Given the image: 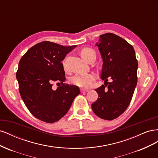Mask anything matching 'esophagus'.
<instances>
[{"label": "esophagus", "mask_w": 158, "mask_h": 158, "mask_svg": "<svg viewBox=\"0 0 158 158\" xmlns=\"http://www.w3.org/2000/svg\"><path fill=\"white\" fill-rule=\"evenodd\" d=\"M88 89H84V88H81L80 89V92H82V93L86 92H88Z\"/></svg>", "instance_id": "34e87169"}]
</instances>
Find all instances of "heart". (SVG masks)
I'll return each instance as SVG.
<instances>
[{
    "label": "heart",
    "instance_id": "b5f03b06",
    "mask_svg": "<svg viewBox=\"0 0 158 158\" xmlns=\"http://www.w3.org/2000/svg\"><path fill=\"white\" fill-rule=\"evenodd\" d=\"M93 54H95V51L92 49L89 48V47H85V48H83L80 51V55L85 61ZM63 66L64 67V63H63ZM95 77L96 76L94 73L77 74L71 78L70 81L75 85H77V86L80 88H86L91 86L93 81L95 79Z\"/></svg>",
    "mask_w": 158,
    "mask_h": 158
}]
</instances>
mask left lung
I'll list each match as a JSON object with an SVG mask.
<instances>
[{"label": "left lung", "instance_id": "obj_1", "mask_svg": "<svg viewBox=\"0 0 158 158\" xmlns=\"http://www.w3.org/2000/svg\"><path fill=\"white\" fill-rule=\"evenodd\" d=\"M96 45L103 61L101 78L106 82L95 89L98 98L92 108L99 118L111 121L125 112L131 102L137 84L138 61L133 47L114 33L100 35ZM108 78L111 83L107 82Z\"/></svg>", "mask_w": 158, "mask_h": 158}]
</instances>
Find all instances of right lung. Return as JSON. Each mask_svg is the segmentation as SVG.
<instances>
[{
	"label": "right lung",
	"mask_w": 158,
	"mask_h": 158,
	"mask_svg": "<svg viewBox=\"0 0 158 158\" xmlns=\"http://www.w3.org/2000/svg\"><path fill=\"white\" fill-rule=\"evenodd\" d=\"M76 45L63 46L42 41L31 47L19 62L16 78L21 98L35 118L53 123L64 116L80 89L65 84V73L61 61ZM55 83L62 84L56 90Z\"/></svg>",
	"instance_id": "right-lung-1"
}]
</instances>
